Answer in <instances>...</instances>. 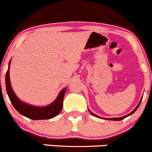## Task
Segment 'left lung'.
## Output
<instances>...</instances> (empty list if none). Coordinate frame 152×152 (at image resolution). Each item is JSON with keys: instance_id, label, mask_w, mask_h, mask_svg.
I'll list each match as a JSON object with an SVG mask.
<instances>
[{"instance_id": "left-lung-1", "label": "left lung", "mask_w": 152, "mask_h": 152, "mask_svg": "<svg viewBox=\"0 0 152 152\" xmlns=\"http://www.w3.org/2000/svg\"><path fill=\"white\" fill-rule=\"evenodd\" d=\"M143 96H142V97H141V99H140V102H139V103H138V104H137V107H135V108L132 111V112L130 113H129V114H127V115H124V116H122V117H119V118H102V117H101V116H99V115H96V114H94V113H93L91 112V111L90 110H89L88 109V111L89 112H90V113L91 114V115H93L94 116H96V117H97V118H104V119H107V120H110V121H121V120H122V119H124V118H126V117H127V116H129V115H132V113H134V112H135L136 111V110H137V108H138V107H139V105H140V102H141V100H142V99H143Z\"/></svg>"}]
</instances>
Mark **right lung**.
<instances>
[{
    "label": "right lung",
    "instance_id": "add662e5",
    "mask_svg": "<svg viewBox=\"0 0 152 152\" xmlns=\"http://www.w3.org/2000/svg\"><path fill=\"white\" fill-rule=\"evenodd\" d=\"M11 60L9 62V68L6 74V92L9 96L11 102L14 107L21 115L33 120L50 119L56 116L61 112L63 107V100L66 88L62 89L59 92L57 98L51 104L46 106H35L28 104L21 101L15 94L11 86L10 77H9V68H10Z\"/></svg>",
    "mask_w": 152,
    "mask_h": 152
}]
</instances>
